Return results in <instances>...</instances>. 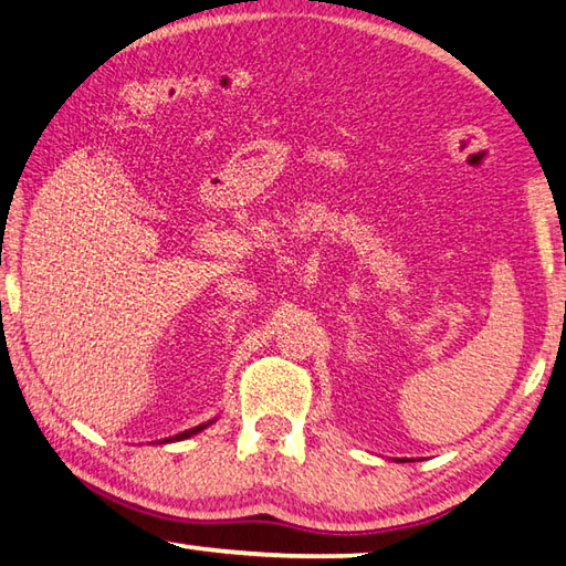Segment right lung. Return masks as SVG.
<instances>
[{
    "instance_id": "obj_1",
    "label": "right lung",
    "mask_w": 566,
    "mask_h": 566,
    "mask_svg": "<svg viewBox=\"0 0 566 566\" xmlns=\"http://www.w3.org/2000/svg\"><path fill=\"white\" fill-rule=\"evenodd\" d=\"M212 423V420H210ZM210 423H202V426H195V428H190V430H182V433H178L176 438H168V440H163V443H170V440H185V438H190V436H195V433H200V430H205L208 428Z\"/></svg>"
}]
</instances>
